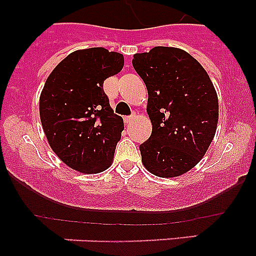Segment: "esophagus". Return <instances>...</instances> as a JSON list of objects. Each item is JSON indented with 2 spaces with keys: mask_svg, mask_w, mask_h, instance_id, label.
Returning <instances> with one entry per match:
<instances>
[{
  "mask_svg": "<svg viewBox=\"0 0 256 256\" xmlns=\"http://www.w3.org/2000/svg\"><path fill=\"white\" fill-rule=\"evenodd\" d=\"M133 119H134V114H132V115H130V116L124 118V122H126V123H130V122H132Z\"/></svg>",
  "mask_w": 256,
  "mask_h": 256,
  "instance_id": "esophagus-1",
  "label": "esophagus"
}]
</instances>
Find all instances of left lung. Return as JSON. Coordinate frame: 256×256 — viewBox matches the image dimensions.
I'll list each match as a JSON object with an SVG mask.
<instances>
[{
    "label": "left lung",
    "mask_w": 256,
    "mask_h": 256,
    "mask_svg": "<svg viewBox=\"0 0 256 256\" xmlns=\"http://www.w3.org/2000/svg\"><path fill=\"white\" fill-rule=\"evenodd\" d=\"M132 64L148 88L152 124L140 146L142 164L156 177L182 176L204 158L216 136V88L200 62L177 47L136 54Z\"/></svg>",
    "instance_id": "8db88e82"
}]
</instances>
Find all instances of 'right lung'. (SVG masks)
I'll return each instance as SVG.
<instances>
[{"instance_id":"add662e5","label":"right lung","mask_w":256,"mask_h":256,"mask_svg":"<svg viewBox=\"0 0 256 256\" xmlns=\"http://www.w3.org/2000/svg\"><path fill=\"white\" fill-rule=\"evenodd\" d=\"M124 66L119 52L76 50L52 70L40 96L42 128L52 151L68 166L96 174L112 165L124 130L104 92V80Z\"/></svg>"}]
</instances>
